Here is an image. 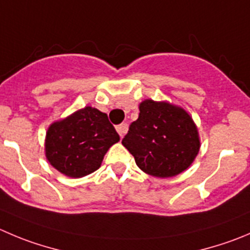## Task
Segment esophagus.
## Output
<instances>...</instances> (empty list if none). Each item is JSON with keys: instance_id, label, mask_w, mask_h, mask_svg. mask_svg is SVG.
Returning <instances> with one entry per match:
<instances>
[{"instance_id": "esophagus-1", "label": "esophagus", "mask_w": 250, "mask_h": 250, "mask_svg": "<svg viewBox=\"0 0 250 250\" xmlns=\"http://www.w3.org/2000/svg\"><path fill=\"white\" fill-rule=\"evenodd\" d=\"M116 131H118V134L120 135V137H123L124 135H125V132L127 131V125L126 124H120V125L116 126Z\"/></svg>"}]
</instances>
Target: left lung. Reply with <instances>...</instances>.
I'll return each mask as SVG.
<instances>
[{"mask_svg": "<svg viewBox=\"0 0 250 250\" xmlns=\"http://www.w3.org/2000/svg\"><path fill=\"white\" fill-rule=\"evenodd\" d=\"M139 119L130 125L121 144L137 167L157 178L180 174L191 166L200 149L198 127L183 108L146 99Z\"/></svg>", "mask_w": 250, "mask_h": 250, "instance_id": "1", "label": "left lung"}]
</instances>
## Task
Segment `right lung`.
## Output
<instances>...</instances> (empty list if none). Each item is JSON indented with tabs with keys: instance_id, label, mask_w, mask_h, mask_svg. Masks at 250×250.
<instances>
[{
	"instance_id": "obj_1",
	"label": "right lung",
	"mask_w": 250,
	"mask_h": 250,
	"mask_svg": "<svg viewBox=\"0 0 250 250\" xmlns=\"http://www.w3.org/2000/svg\"><path fill=\"white\" fill-rule=\"evenodd\" d=\"M120 140L108 115L85 106L49 126L45 156L52 167L71 178L96 172L106 151Z\"/></svg>"
}]
</instances>
